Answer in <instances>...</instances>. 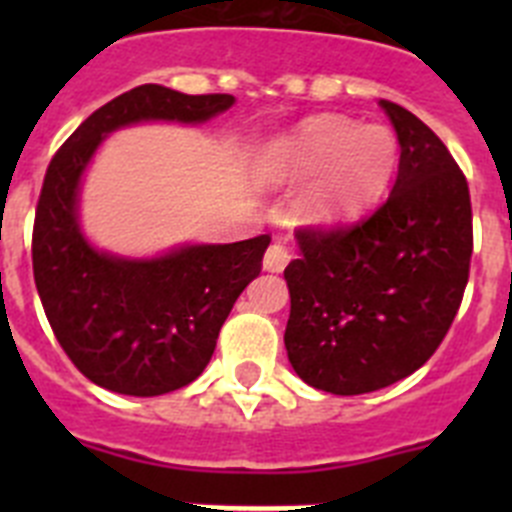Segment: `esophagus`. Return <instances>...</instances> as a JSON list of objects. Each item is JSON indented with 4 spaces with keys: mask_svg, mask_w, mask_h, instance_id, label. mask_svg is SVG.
Masks as SVG:
<instances>
[{
    "mask_svg": "<svg viewBox=\"0 0 512 512\" xmlns=\"http://www.w3.org/2000/svg\"><path fill=\"white\" fill-rule=\"evenodd\" d=\"M289 251L282 246V243H271L264 253V269L266 271H284L289 264Z\"/></svg>",
    "mask_w": 512,
    "mask_h": 512,
    "instance_id": "esophagus-1",
    "label": "esophagus"
}]
</instances>
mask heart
I'll return each instance as SVG.
<instances>
[{
  "label": "heart",
  "instance_id": "obj_1",
  "mask_svg": "<svg viewBox=\"0 0 512 512\" xmlns=\"http://www.w3.org/2000/svg\"><path fill=\"white\" fill-rule=\"evenodd\" d=\"M397 164V140L382 125H364L348 117L325 115L307 120L277 164L279 179L320 174L305 197L315 220H343L364 210L387 187Z\"/></svg>",
  "mask_w": 512,
  "mask_h": 512
}]
</instances>
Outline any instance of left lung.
<instances>
[{
  "label": "left lung",
  "mask_w": 512,
  "mask_h": 512,
  "mask_svg": "<svg viewBox=\"0 0 512 512\" xmlns=\"http://www.w3.org/2000/svg\"><path fill=\"white\" fill-rule=\"evenodd\" d=\"M400 140L390 197L356 223L302 225L289 287L287 356L315 390L364 395L436 354L459 312L472 261L464 171L423 120L379 99Z\"/></svg>",
  "instance_id": "1"
}]
</instances>
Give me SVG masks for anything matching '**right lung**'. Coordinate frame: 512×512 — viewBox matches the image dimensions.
Masks as SVG:
<instances>
[{
    "label": "right lung",
    "mask_w": 512,
    "mask_h": 512,
    "mask_svg": "<svg viewBox=\"0 0 512 512\" xmlns=\"http://www.w3.org/2000/svg\"><path fill=\"white\" fill-rule=\"evenodd\" d=\"M233 102V94L143 84L92 112L48 164L33 225L35 287L66 356L104 390L156 397L200 377L235 300L261 274L271 235L184 246L151 261L107 256L76 223L81 174L104 135L122 125L205 122Z\"/></svg>",
    "instance_id": "right-lung-1"
}]
</instances>
